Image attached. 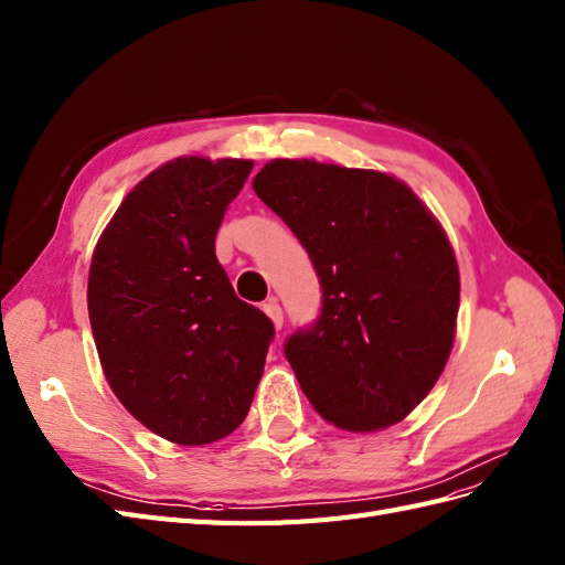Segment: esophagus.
<instances>
[{"label": "esophagus", "instance_id": "34e87169", "mask_svg": "<svg viewBox=\"0 0 565 565\" xmlns=\"http://www.w3.org/2000/svg\"><path fill=\"white\" fill-rule=\"evenodd\" d=\"M264 311H266L268 319L273 321L275 330H280V328H282V309H280L278 301H275V299L266 301V305H264Z\"/></svg>", "mask_w": 565, "mask_h": 565}]
</instances>
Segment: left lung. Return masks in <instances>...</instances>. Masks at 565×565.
<instances>
[{"instance_id": "left-lung-1", "label": "left lung", "mask_w": 565, "mask_h": 565, "mask_svg": "<svg viewBox=\"0 0 565 565\" xmlns=\"http://www.w3.org/2000/svg\"><path fill=\"white\" fill-rule=\"evenodd\" d=\"M256 196L305 246L321 316L285 345L301 391L345 431L403 422L452 350L460 307L456 252L401 179L316 160H270Z\"/></svg>"}]
</instances>
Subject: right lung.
Segmentation results:
<instances>
[{
	"label": "right lung",
	"mask_w": 565,
	"mask_h": 565,
	"mask_svg": "<svg viewBox=\"0 0 565 565\" xmlns=\"http://www.w3.org/2000/svg\"><path fill=\"white\" fill-rule=\"evenodd\" d=\"M252 160L184 156L119 203L95 244L88 316L109 388L179 446L230 436L252 407L273 323L242 301L215 235Z\"/></svg>",
	"instance_id": "1"
}]
</instances>
